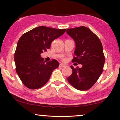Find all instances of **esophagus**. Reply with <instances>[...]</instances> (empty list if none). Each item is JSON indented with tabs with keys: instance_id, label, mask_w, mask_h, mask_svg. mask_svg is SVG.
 I'll use <instances>...</instances> for the list:
<instances>
[{
	"instance_id": "esophagus-1",
	"label": "esophagus",
	"mask_w": 120,
	"mask_h": 120,
	"mask_svg": "<svg viewBox=\"0 0 120 120\" xmlns=\"http://www.w3.org/2000/svg\"><path fill=\"white\" fill-rule=\"evenodd\" d=\"M60 67H65V65L64 64H63V63H60Z\"/></svg>"
}]
</instances>
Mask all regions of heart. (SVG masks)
<instances>
[{"instance_id": "b5f03b06", "label": "heart", "mask_w": 120, "mask_h": 120, "mask_svg": "<svg viewBox=\"0 0 120 120\" xmlns=\"http://www.w3.org/2000/svg\"><path fill=\"white\" fill-rule=\"evenodd\" d=\"M62 60H65V58H62Z\"/></svg>"}]
</instances>
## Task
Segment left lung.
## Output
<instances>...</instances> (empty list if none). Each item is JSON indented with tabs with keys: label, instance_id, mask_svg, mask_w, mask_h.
Here are the masks:
<instances>
[{
	"label": "left lung",
	"instance_id": "8db88e82",
	"mask_svg": "<svg viewBox=\"0 0 120 120\" xmlns=\"http://www.w3.org/2000/svg\"><path fill=\"white\" fill-rule=\"evenodd\" d=\"M67 33L76 44L73 62L82 68L70 66L73 73L67 80L72 86L80 91L91 88L103 71L105 57L99 38L87 27L80 26L67 29Z\"/></svg>",
	"mask_w": 120,
	"mask_h": 120
}]
</instances>
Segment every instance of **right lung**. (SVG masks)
<instances>
[{
    "mask_svg": "<svg viewBox=\"0 0 120 120\" xmlns=\"http://www.w3.org/2000/svg\"><path fill=\"white\" fill-rule=\"evenodd\" d=\"M65 29L39 26L21 36L14 55L16 71L23 85L29 89L41 88L49 81L52 71L58 68L56 60L46 62L40 54L47 51L51 44L64 33Z\"/></svg>",
    "mask_w": 120,
    "mask_h": 120,
    "instance_id": "1",
    "label": "right lung"
}]
</instances>
